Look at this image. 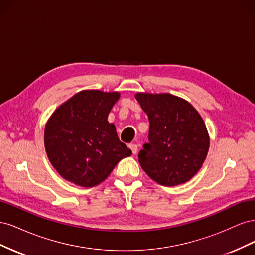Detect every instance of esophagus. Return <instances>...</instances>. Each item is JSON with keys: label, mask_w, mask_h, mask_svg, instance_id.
Returning <instances> with one entry per match:
<instances>
[{"label": "esophagus", "mask_w": 255, "mask_h": 255, "mask_svg": "<svg viewBox=\"0 0 255 255\" xmlns=\"http://www.w3.org/2000/svg\"><path fill=\"white\" fill-rule=\"evenodd\" d=\"M129 149L132 150V152H133V154H136L137 153V151H138V145L136 144V143H129Z\"/></svg>", "instance_id": "obj_1"}]
</instances>
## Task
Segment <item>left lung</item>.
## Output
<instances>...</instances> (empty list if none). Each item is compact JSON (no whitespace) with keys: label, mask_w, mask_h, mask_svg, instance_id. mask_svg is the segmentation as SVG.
<instances>
[{"label":"left lung","mask_w":255,"mask_h":255,"mask_svg":"<svg viewBox=\"0 0 255 255\" xmlns=\"http://www.w3.org/2000/svg\"><path fill=\"white\" fill-rule=\"evenodd\" d=\"M150 122L149 141L138 153L153 181L175 186L190 180L204 163L210 138L201 116L185 100L169 94H137Z\"/></svg>","instance_id":"obj_1"}]
</instances>
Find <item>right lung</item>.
<instances>
[{
  "instance_id": "right-lung-1",
  "label": "right lung",
  "mask_w": 255,
  "mask_h": 255,
  "mask_svg": "<svg viewBox=\"0 0 255 255\" xmlns=\"http://www.w3.org/2000/svg\"><path fill=\"white\" fill-rule=\"evenodd\" d=\"M119 97V92L83 90L51 116L44 128L45 151L52 166L67 181L96 186L132 154L107 121Z\"/></svg>"
}]
</instances>
